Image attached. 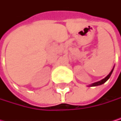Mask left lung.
<instances>
[{
  "instance_id": "8db88e82",
  "label": "left lung",
  "mask_w": 121,
  "mask_h": 121,
  "mask_svg": "<svg viewBox=\"0 0 121 121\" xmlns=\"http://www.w3.org/2000/svg\"><path fill=\"white\" fill-rule=\"evenodd\" d=\"M114 67H115V66H114ZM114 67H113V68L112 69V70L110 71V73L108 75H107L104 78H103L102 80H101V81H97V82H95V83H91V84L89 85L88 86H100V85H102V84L104 83H105L107 81H108L109 78H110V77L111 76L112 73L113 69H114Z\"/></svg>"
}]
</instances>
